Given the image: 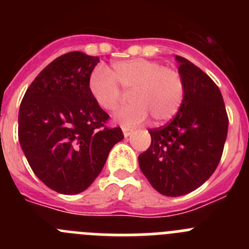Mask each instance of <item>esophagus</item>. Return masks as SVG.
Here are the masks:
<instances>
[{"instance_id":"obj_1","label":"esophagus","mask_w":249,"mask_h":249,"mask_svg":"<svg viewBox=\"0 0 249 249\" xmlns=\"http://www.w3.org/2000/svg\"><path fill=\"white\" fill-rule=\"evenodd\" d=\"M122 131H123V135H124V137H129L132 132H133V129L128 128V127H122Z\"/></svg>"}]
</instances>
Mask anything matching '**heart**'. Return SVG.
<instances>
[{
  "label": "heart",
  "instance_id": "b5f03b06",
  "mask_svg": "<svg viewBox=\"0 0 249 249\" xmlns=\"http://www.w3.org/2000/svg\"><path fill=\"white\" fill-rule=\"evenodd\" d=\"M87 86L96 103L106 111L117 109L121 89L129 92L132 103L116 114V121L122 126L140 124L148 118V113L156 122L171 120L181 108L186 92L183 77L177 70L144 58L117 61L109 71L96 67Z\"/></svg>",
  "mask_w": 249,
  "mask_h": 249
}]
</instances>
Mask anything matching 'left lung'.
Masks as SVG:
<instances>
[{"instance_id": "obj_1", "label": "left lung", "mask_w": 249, "mask_h": 249, "mask_svg": "<svg viewBox=\"0 0 249 249\" xmlns=\"http://www.w3.org/2000/svg\"><path fill=\"white\" fill-rule=\"evenodd\" d=\"M186 86L181 108L168 124L148 129L151 146L138 156L140 168L156 191L179 197L213 175L228 132L223 97L211 77L176 56Z\"/></svg>"}]
</instances>
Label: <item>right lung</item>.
<instances>
[{"instance_id":"1","label":"right lung","mask_w":249,"mask_h":249,"mask_svg":"<svg viewBox=\"0 0 249 249\" xmlns=\"http://www.w3.org/2000/svg\"><path fill=\"white\" fill-rule=\"evenodd\" d=\"M100 58L68 52L50 63L30 85L18 113V141L35 175L63 195L83 192L97 178L109 151L123 140L120 127L89 91Z\"/></svg>"}]
</instances>
